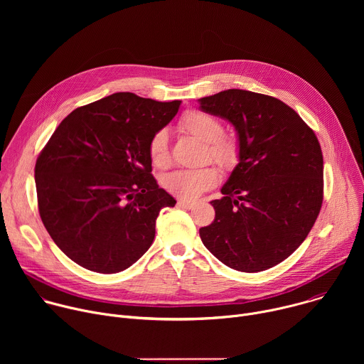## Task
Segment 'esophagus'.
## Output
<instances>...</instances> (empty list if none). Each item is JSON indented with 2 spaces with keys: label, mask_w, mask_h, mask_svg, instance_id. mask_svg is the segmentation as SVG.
<instances>
[{
  "label": "esophagus",
  "mask_w": 364,
  "mask_h": 364,
  "mask_svg": "<svg viewBox=\"0 0 364 364\" xmlns=\"http://www.w3.org/2000/svg\"><path fill=\"white\" fill-rule=\"evenodd\" d=\"M177 205L178 207H181V209H193V207L196 205V203L194 201H188V200H178L177 201Z\"/></svg>",
  "instance_id": "34e87169"
}]
</instances>
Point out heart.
Listing matches in <instances>:
<instances>
[{
    "label": "heart",
    "instance_id": "b5f03b06",
    "mask_svg": "<svg viewBox=\"0 0 364 364\" xmlns=\"http://www.w3.org/2000/svg\"><path fill=\"white\" fill-rule=\"evenodd\" d=\"M178 127L186 134L204 142V157L215 161L220 168L233 170L237 166L240 159L239 144L233 136L223 135V125L213 115L188 111L181 117ZM148 154L155 167L166 168L170 166L168 135L164 129L152 135L148 144ZM218 181L219 173L213 166L177 170L164 177L166 188L171 194L187 200L197 198L204 191L213 188Z\"/></svg>",
    "mask_w": 364,
    "mask_h": 364
}]
</instances>
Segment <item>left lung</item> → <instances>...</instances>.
Here are the masks:
<instances>
[{"label":"left lung","instance_id":"1","mask_svg":"<svg viewBox=\"0 0 364 364\" xmlns=\"http://www.w3.org/2000/svg\"><path fill=\"white\" fill-rule=\"evenodd\" d=\"M198 103L235 127L240 148L223 197L210 201L216 216L200 229L201 242L232 269H269L305 240L320 213V142L292 108L268 95L228 89Z\"/></svg>","mask_w":364,"mask_h":364}]
</instances>
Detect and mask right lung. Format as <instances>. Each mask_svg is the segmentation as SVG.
I'll use <instances>...</instances> for the list:
<instances>
[{"label":"right lung","mask_w":364,"mask_h":364,"mask_svg":"<svg viewBox=\"0 0 364 364\" xmlns=\"http://www.w3.org/2000/svg\"><path fill=\"white\" fill-rule=\"evenodd\" d=\"M180 105L118 92L75 109L43 148L34 168L40 218L77 265L117 274L149 249L160 210L176 200L151 174L148 144Z\"/></svg>","instance_id":"1"}]
</instances>
